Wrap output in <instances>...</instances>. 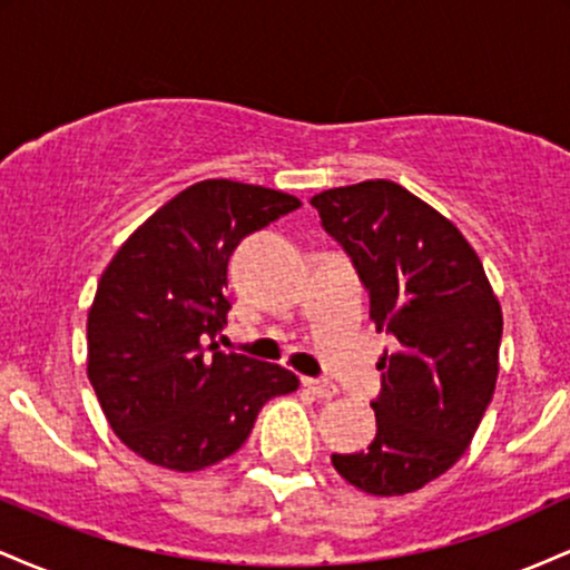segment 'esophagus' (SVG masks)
Segmentation results:
<instances>
[{"label": "esophagus", "instance_id": "34e87169", "mask_svg": "<svg viewBox=\"0 0 570 570\" xmlns=\"http://www.w3.org/2000/svg\"><path fill=\"white\" fill-rule=\"evenodd\" d=\"M303 385L311 391L313 396L318 399H332L337 394V389L330 381H322V377H303Z\"/></svg>", "mask_w": 570, "mask_h": 570}]
</instances>
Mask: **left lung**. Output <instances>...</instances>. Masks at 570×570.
Wrapping results in <instances>:
<instances>
[{"label": "left lung", "mask_w": 570, "mask_h": 570, "mask_svg": "<svg viewBox=\"0 0 570 570\" xmlns=\"http://www.w3.org/2000/svg\"><path fill=\"white\" fill-rule=\"evenodd\" d=\"M324 230L370 292L383 351L377 431L367 450L332 455L343 480L404 495L466 453L499 377L501 305L453 222L389 179L313 195Z\"/></svg>", "instance_id": "1"}]
</instances>
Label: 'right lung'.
I'll use <instances>...</instances> for the list:
<instances>
[{
    "label": "right lung",
    "instance_id": "right-lung-1",
    "mask_svg": "<svg viewBox=\"0 0 570 570\" xmlns=\"http://www.w3.org/2000/svg\"><path fill=\"white\" fill-rule=\"evenodd\" d=\"M299 208L230 179L187 187L104 271L88 313V381L122 444L155 466L198 472L233 455L273 396L299 377L222 351L227 263L246 235Z\"/></svg>",
    "mask_w": 570,
    "mask_h": 570
}]
</instances>
